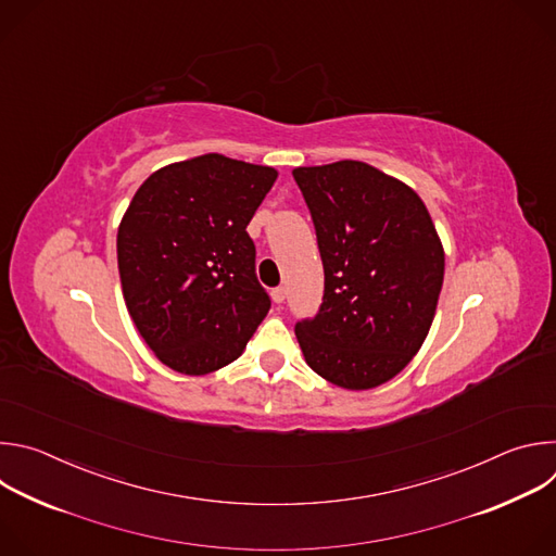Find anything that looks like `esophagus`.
I'll return each mask as SVG.
<instances>
[{
    "label": "esophagus",
    "mask_w": 556,
    "mask_h": 556,
    "mask_svg": "<svg viewBox=\"0 0 556 556\" xmlns=\"http://www.w3.org/2000/svg\"><path fill=\"white\" fill-rule=\"evenodd\" d=\"M270 296H273V301H275L277 305H279V303H283V301H286V288H283V286H279V288H273Z\"/></svg>",
    "instance_id": "1"
}]
</instances>
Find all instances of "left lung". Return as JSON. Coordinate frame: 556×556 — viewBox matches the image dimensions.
I'll list each match as a JSON object with an SVG mask.
<instances>
[{
	"instance_id": "left-lung-1",
	"label": "left lung",
	"mask_w": 556,
	"mask_h": 556,
	"mask_svg": "<svg viewBox=\"0 0 556 556\" xmlns=\"http://www.w3.org/2000/svg\"><path fill=\"white\" fill-rule=\"evenodd\" d=\"M324 262V303L294 326L305 363L343 389H371L425 343L444 251L418 193L371 165L339 161L292 172Z\"/></svg>"
}]
</instances>
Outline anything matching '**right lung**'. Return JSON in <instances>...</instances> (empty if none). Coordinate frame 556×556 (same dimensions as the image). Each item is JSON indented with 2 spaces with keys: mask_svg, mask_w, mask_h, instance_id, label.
Listing matches in <instances>:
<instances>
[{
  "mask_svg": "<svg viewBox=\"0 0 556 556\" xmlns=\"http://www.w3.org/2000/svg\"><path fill=\"white\" fill-rule=\"evenodd\" d=\"M273 167L204 153L153 172L125 211L118 273L134 326L167 367L211 374L240 356L270 309L247 232Z\"/></svg>",
  "mask_w": 556,
  "mask_h": 556,
  "instance_id": "add662e5",
  "label": "right lung"
}]
</instances>
